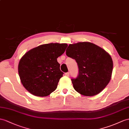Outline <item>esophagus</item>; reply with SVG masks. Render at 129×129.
I'll list each match as a JSON object with an SVG mask.
<instances>
[{
    "instance_id": "esophagus-1",
    "label": "esophagus",
    "mask_w": 129,
    "mask_h": 129,
    "mask_svg": "<svg viewBox=\"0 0 129 129\" xmlns=\"http://www.w3.org/2000/svg\"><path fill=\"white\" fill-rule=\"evenodd\" d=\"M65 75L66 77H68L69 75H70V73H69V72H67V73H65Z\"/></svg>"
}]
</instances>
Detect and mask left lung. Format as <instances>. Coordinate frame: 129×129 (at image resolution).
Here are the masks:
<instances>
[{"instance_id": "left-lung-1", "label": "left lung", "mask_w": 129, "mask_h": 129, "mask_svg": "<svg viewBox=\"0 0 129 129\" xmlns=\"http://www.w3.org/2000/svg\"><path fill=\"white\" fill-rule=\"evenodd\" d=\"M66 55L76 61L79 68L77 78L71 79L78 93L95 96L108 84L113 63L111 55L104 49L90 42H79L69 45Z\"/></svg>"}]
</instances>
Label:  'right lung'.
I'll return each mask as SVG.
<instances>
[{
  "label": "right lung",
  "instance_id": "add662e5",
  "mask_svg": "<svg viewBox=\"0 0 129 129\" xmlns=\"http://www.w3.org/2000/svg\"><path fill=\"white\" fill-rule=\"evenodd\" d=\"M68 45L63 43L43 44L27 52L20 60L18 72L22 84L32 95L45 97L56 89L63 76L57 58Z\"/></svg>",
  "mask_w": 129,
  "mask_h": 129
}]
</instances>
